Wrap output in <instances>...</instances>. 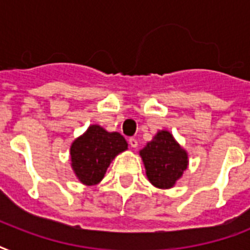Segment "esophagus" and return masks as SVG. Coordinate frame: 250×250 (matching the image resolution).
Masks as SVG:
<instances>
[{"label": "esophagus", "instance_id": "obj_1", "mask_svg": "<svg viewBox=\"0 0 250 250\" xmlns=\"http://www.w3.org/2000/svg\"><path fill=\"white\" fill-rule=\"evenodd\" d=\"M129 145H131V148H137V140L135 139V137H131L128 140Z\"/></svg>", "mask_w": 250, "mask_h": 250}]
</instances>
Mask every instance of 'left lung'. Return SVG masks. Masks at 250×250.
Here are the masks:
<instances>
[{"label": "left lung", "mask_w": 250, "mask_h": 250, "mask_svg": "<svg viewBox=\"0 0 250 250\" xmlns=\"http://www.w3.org/2000/svg\"><path fill=\"white\" fill-rule=\"evenodd\" d=\"M148 180L160 189H170L188 167V153L172 133L160 129L140 150Z\"/></svg>", "instance_id": "8db88e82"}]
</instances>
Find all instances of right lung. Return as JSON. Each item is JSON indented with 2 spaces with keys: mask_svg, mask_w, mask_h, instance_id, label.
I'll list each match as a JSON object with an SVG mask.
<instances>
[{
  "mask_svg": "<svg viewBox=\"0 0 250 250\" xmlns=\"http://www.w3.org/2000/svg\"><path fill=\"white\" fill-rule=\"evenodd\" d=\"M128 149L119 132H109L98 125H90L70 146V161L76 178L85 186L101 182L107 167L118 154Z\"/></svg>",
  "mask_w": 250,
  "mask_h": 250,
  "instance_id": "1",
  "label": "right lung"
}]
</instances>
